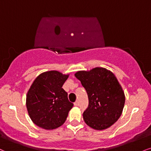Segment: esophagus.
Here are the masks:
<instances>
[{"label":"esophagus","mask_w":151,"mask_h":151,"mask_svg":"<svg viewBox=\"0 0 151 151\" xmlns=\"http://www.w3.org/2000/svg\"><path fill=\"white\" fill-rule=\"evenodd\" d=\"M74 106H78V105H79V101H77L76 102H74Z\"/></svg>","instance_id":"1"}]
</instances>
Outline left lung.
<instances>
[{
  "label": "left lung",
  "mask_w": 151,
  "mask_h": 151,
  "mask_svg": "<svg viewBox=\"0 0 151 151\" xmlns=\"http://www.w3.org/2000/svg\"><path fill=\"white\" fill-rule=\"evenodd\" d=\"M74 75L88 95V108L83 113L86 124L96 130L110 127L120 117L125 103L124 93L117 78L103 68L79 71Z\"/></svg>",
  "instance_id": "left-lung-1"
}]
</instances>
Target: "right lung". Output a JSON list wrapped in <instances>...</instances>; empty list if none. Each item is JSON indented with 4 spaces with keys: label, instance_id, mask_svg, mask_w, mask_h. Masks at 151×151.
<instances>
[{
    "label": "right lung",
    "instance_id": "1",
    "mask_svg": "<svg viewBox=\"0 0 151 151\" xmlns=\"http://www.w3.org/2000/svg\"><path fill=\"white\" fill-rule=\"evenodd\" d=\"M69 74L48 71L38 76L27 92L26 105L32 122L44 129H54L64 124L73 103L62 87Z\"/></svg>",
    "mask_w": 151,
    "mask_h": 151
}]
</instances>
